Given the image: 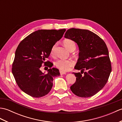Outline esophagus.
<instances>
[{"label":"esophagus","mask_w":122,"mask_h":122,"mask_svg":"<svg viewBox=\"0 0 122 122\" xmlns=\"http://www.w3.org/2000/svg\"><path fill=\"white\" fill-rule=\"evenodd\" d=\"M60 73L61 75H63V74H66V72L64 71H60Z\"/></svg>","instance_id":"34e87169"}]
</instances>
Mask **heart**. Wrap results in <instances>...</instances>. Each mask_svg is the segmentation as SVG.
<instances>
[{
  "label": "heart",
  "instance_id": "obj_1",
  "mask_svg": "<svg viewBox=\"0 0 122 122\" xmlns=\"http://www.w3.org/2000/svg\"><path fill=\"white\" fill-rule=\"evenodd\" d=\"M63 45L66 48L70 51L72 49H74L76 48V43L72 40L66 39L63 41ZM56 48V45H54L51 49V53L53 54L54 49ZM74 62L71 59H58L55 62V66L57 68L63 71H68L71 69L74 66Z\"/></svg>",
  "mask_w": 122,
  "mask_h": 122
}]
</instances>
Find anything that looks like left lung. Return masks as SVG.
<instances>
[{"instance_id":"1","label":"left lung","mask_w":122,"mask_h":122,"mask_svg":"<svg viewBox=\"0 0 122 122\" xmlns=\"http://www.w3.org/2000/svg\"><path fill=\"white\" fill-rule=\"evenodd\" d=\"M64 37L76 42L80 51L74 69L81 70V73H73L76 81L71 90L77 97H92L105 86L112 71L107 46L99 36L88 30L71 28Z\"/></svg>"}]
</instances>
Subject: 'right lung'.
Instances as JSON below:
<instances>
[{
    "mask_svg": "<svg viewBox=\"0 0 122 122\" xmlns=\"http://www.w3.org/2000/svg\"><path fill=\"white\" fill-rule=\"evenodd\" d=\"M66 30H39L20 42L15 50L12 73L23 92L33 97H41L50 91L53 78L60 74L59 70L50 68L45 73L40 68L42 63L49 68L52 66L50 62H45L46 59L50 56L52 47L61 39Z\"/></svg>",
    "mask_w": 122,
    "mask_h": 122,
    "instance_id": "1",
    "label": "right lung"
}]
</instances>
